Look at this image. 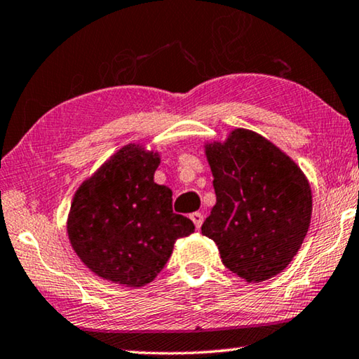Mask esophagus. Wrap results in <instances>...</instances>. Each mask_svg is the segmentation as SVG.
I'll return each mask as SVG.
<instances>
[{"label":"esophagus","mask_w":359,"mask_h":359,"mask_svg":"<svg viewBox=\"0 0 359 359\" xmlns=\"http://www.w3.org/2000/svg\"><path fill=\"white\" fill-rule=\"evenodd\" d=\"M190 219L193 220V224H195L196 229H200L201 224H203V220H204V215L201 212H193L190 215Z\"/></svg>","instance_id":"34e87169"}]
</instances>
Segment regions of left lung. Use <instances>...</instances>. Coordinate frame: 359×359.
I'll return each instance as SVG.
<instances>
[{
  "label": "left lung",
  "instance_id": "1",
  "mask_svg": "<svg viewBox=\"0 0 359 359\" xmlns=\"http://www.w3.org/2000/svg\"><path fill=\"white\" fill-rule=\"evenodd\" d=\"M217 203L201 233L222 262L246 281L286 269L302 246L311 217V190L291 158L246 129L206 147Z\"/></svg>",
  "mask_w": 359,
  "mask_h": 359
}]
</instances>
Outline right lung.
Masks as SVG:
<instances>
[{
	"mask_svg": "<svg viewBox=\"0 0 359 359\" xmlns=\"http://www.w3.org/2000/svg\"><path fill=\"white\" fill-rule=\"evenodd\" d=\"M156 153L128 145L84 182L73 198L68 238L95 275L140 287L155 280L179 238L195 231L172 210V191L153 180Z\"/></svg>",
	"mask_w": 359,
	"mask_h": 359,
	"instance_id": "1",
	"label": "right lung"
}]
</instances>
